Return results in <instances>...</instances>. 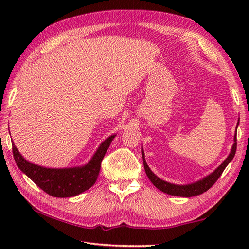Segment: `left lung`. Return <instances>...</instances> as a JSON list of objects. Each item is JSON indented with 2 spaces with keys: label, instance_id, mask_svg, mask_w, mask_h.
<instances>
[{
  "label": "left lung",
  "instance_id": "obj_1",
  "mask_svg": "<svg viewBox=\"0 0 249 249\" xmlns=\"http://www.w3.org/2000/svg\"><path fill=\"white\" fill-rule=\"evenodd\" d=\"M239 123H240V122H237L236 128H237V126H239ZM235 151H236V131H235V135H234V143L231 147L230 154L228 155V157H227L223 162H221V165H219L212 173H210L209 176L204 177L203 178L199 179V181H197V182H194V183H190V184H185V185H178V184H173V183H169V182L163 181V179H161V178H158L157 176H155V174L152 172L150 167L147 166V163L144 160L143 147L141 149L142 158H143L144 170H145L147 178H150V181L153 183V185H154L156 188L161 190L162 193H166V194L171 195V196H178V197H185V198H189V197H194V196L201 195V194L205 193L206 190L212 187L214 183L217 181L218 178L221 176V173L224 172L225 168L228 166V163L232 160H233V157L235 155Z\"/></svg>",
  "mask_w": 249,
  "mask_h": 249
}]
</instances>
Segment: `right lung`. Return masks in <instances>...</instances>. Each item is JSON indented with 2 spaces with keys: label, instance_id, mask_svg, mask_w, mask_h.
Masks as SVG:
<instances>
[{
  "label": "right lung",
  "instance_id": "add662e5",
  "mask_svg": "<svg viewBox=\"0 0 249 249\" xmlns=\"http://www.w3.org/2000/svg\"><path fill=\"white\" fill-rule=\"evenodd\" d=\"M115 135L108 137L87 165L71 168H46L24 160L13 142V154L18 168L45 193L56 198L73 197L91 188L97 179L100 163Z\"/></svg>",
  "mask_w": 249,
  "mask_h": 249
}]
</instances>
